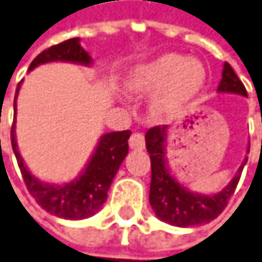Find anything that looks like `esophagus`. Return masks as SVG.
I'll return each mask as SVG.
<instances>
[{"label":"esophagus","mask_w":262,"mask_h":262,"mask_svg":"<svg viewBox=\"0 0 262 262\" xmlns=\"http://www.w3.org/2000/svg\"><path fill=\"white\" fill-rule=\"evenodd\" d=\"M129 146L135 151H141L145 148V138L142 133H133L129 139Z\"/></svg>","instance_id":"1"}]
</instances>
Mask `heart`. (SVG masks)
Returning a JSON list of instances; mask_svg holds the SVG:
<instances>
[{"mask_svg":"<svg viewBox=\"0 0 262 262\" xmlns=\"http://www.w3.org/2000/svg\"><path fill=\"white\" fill-rule=\"evenodd\" d=\"M206 71L195 57L166 53L136 67L129 77V89L136 93L156 90L152 108L157 113H172L185 105L205 84Z\"/></svg>","mask_w":262,"mask_h":262,"instance_id":"obj_1","label":"heart"}]
</instances>
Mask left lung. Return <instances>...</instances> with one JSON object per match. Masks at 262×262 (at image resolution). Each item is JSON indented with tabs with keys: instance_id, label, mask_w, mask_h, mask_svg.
I'll use <instances>...</instances> for the list:
<instances>
[{
	"instance_id": "left-lung-1",
	"label": "left lung",
	"mask_w": 262,
	"mask_h": 262,
	"mask_svg": "<svg viewBox=\"0 0 262 262\" xmlns=\"http://www.w3.org/2000/svg\"><path fill=\"white\" fill-rule=\"evenodd\" d=\"M218 92L248 96L243 83L238 80L236 72L227 62L224 63L223 78L218 85ZM167 132L169 126H156L145 133L146 151L151 159L149 205L159 220L175 227H192L210 223L227 206L230 197L237 187L242 170L248 159L243 160L237 173L220 192L202 194L190 191L187 187L179 184V181L170 173V169L167 166Z\"/></svg>"
}]
</instances>
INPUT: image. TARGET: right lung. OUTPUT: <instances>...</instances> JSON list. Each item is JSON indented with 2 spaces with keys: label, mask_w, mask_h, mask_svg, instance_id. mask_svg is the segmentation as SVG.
<instances>
[{
  "label": "right lung",
  "mask_w": 262,
  "mask_h": 262,
  "mask_svg": "<svg viewBox=\"0 0 262 262\" xmlns=\"http://www.w3.org/2000/svg\"><path fill=\"white\" fill-rule=\"evenodd\" d=\"M49 62H71L78 65H92V57L80 46V38H71L49 47L32 60L29 71L38 65ZM22 81L17 84L14 96V118H16V100ZM16 126H11V146L22 172L28 191L37 200L39 206L52 215L63 220H85L95 215L108 197V190L116 177L118 167L129 152L130 130L111 132L102 135L83 172L65 184H49L35 178L20 157L16 142Z\"/></svg>",
  "instance_id": "right-lung-1"
}]
</instances>
